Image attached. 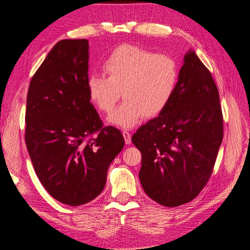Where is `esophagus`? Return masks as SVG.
Returning a JSON list of instances; mask_svg holds the SVG:
<instances>
[{
	"label": "esophagus",
	"instance_id": "esophagus-1",
	"mask_svg": "<svg viewBox=\"0 0 250 250\" xmlns=\"http://www.w3.org/2000/svg\"><path fill=\"white\" fill-rule=\"evenodd\" d=\"M123 137H124V140H125V143L126 144H130L131 143V134L130 132L128 130H123Z\"/></svg>",
	"mask_w": 250,
	"mask_h": 250
}]
</instances>
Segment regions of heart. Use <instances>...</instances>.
I'll use <instances>...</instances> for the list:
<instances>
[{
    "mask_svg": "<svg viewBox=\"0 0 250 250\" xmlns=\"http://www.w3.org/2000/svg\"><path fill=\"white\" fill-rule=\"evenodd\" d=\"M105 74H92L86 86L96 107L110 112L121 97L123 103L111 113L109 122L130 128L143 117H155L168 106L175 93L179 67L175 58L134 44L113 49L102 63Z\"/></svg>",
    "mask_w": 250,
    "mask_h": 250,
    "instance_id": "obj_1",
    "label": "heart"
}]
</instances>
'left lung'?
Listing matches in <instances>:
<instances>
[{"instance_id": "left-lung-1", "label": "left lung", "mask_w": 250, "mask_h": 250, "mask_svg": "<svg viewBox=\"0 0 250 250\" xmlns=\"http://www.w3.org/2000/svg\"><path fill=\"white\" fill-rule=\"evenodd\" d=\"M222 139L217 85L208 67L190 51L168 106L131 138L142 153L139 176L144 191L169 208L192 201L208 184Z\"/></svg>"}]
</instances>
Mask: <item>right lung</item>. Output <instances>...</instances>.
<instances>
[{"label":"right lung","mask_w":250,"mask_h":250,"mask_svg":"<svg viewBox=\"0 0 250 250\" xmlns=\"http://www.w3.org/2000/svg\"><path fill=\"white\" fill-rule=\"evenodd\" d=\"M87 78L88 42L62 40L33 75L27 95L25 141L36 175L53 198L72 207L103 191L125 144L116 127L103 126Z\"/></svg>","instance_id":"add662e5"}]
</instances>
